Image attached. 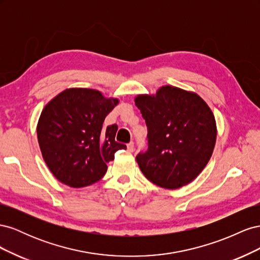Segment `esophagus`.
Wrapping results in <instances>:
<instances>
[{
  "mask_svg": "<svg viewBox=\"0 0 260 260\" xmlns=\"http://www.w3.org/2000/svg\"><path fill=\"white\" fill-rule=\"evenodd\" d=\"M127 148H128L129 152H133V151H135V143H133V142L128 143L127 144Z\"/></svg>",
  "mask_w": 260,
  "mask_h": 260,
  "instance_id": "esophagus-1",
  "label": "esophagus"
}]
</instances>
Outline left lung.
I'll return each instance as SVG.
<instances>
[{"instance_id": "1", "label": "left lung", "mask_w": 260, "mask_h": 260, "mask_svg": "<svg viewBox=\"0 0 260 260\" xmlns=\"http://www.w3.org/2000/svg\"><path fill=\"white\" fill-rule=\"evenodd\" d=\"M135 101L147 127L148 147L136 158L141 171L152 183L169 190L192 182L216 144V120L206 102L171 85Z\"/></svg>"}]
</instances>
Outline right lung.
Here are the masks:
<instances>
[{
    "label": "right lung",
    "instance_id": "obj_1",
    "mask_svg": "<svg viewBox=\"0 0 260 260\" xmlns=\"http://www.w3.org/2000/svg\"><path fill=\"white\" fill-rule=\"evenodd\" d=\"M119 103L92 89H67L50 101L39 118L37 135L44 161L61 183L83 187L98 182L118 149L117 124L103 129L105 117Z\"/></svg>",
    "mask_w": 260,
    "mask_h": 260
}]
</instances>
